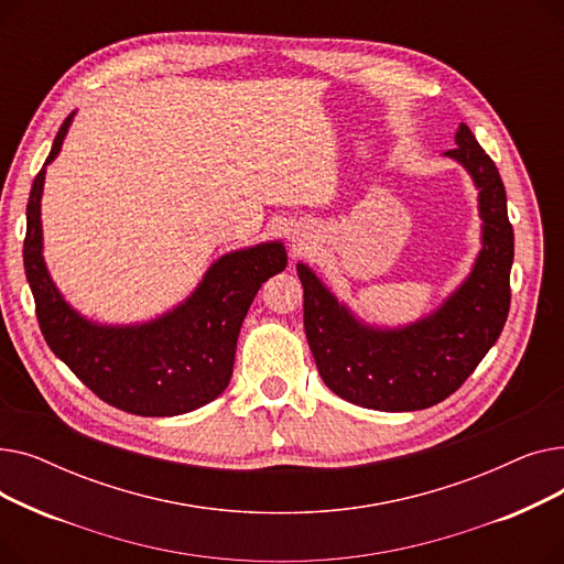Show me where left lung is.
<instances>
[{"label": "left lung", "instance_id": "obj_1", "mask_svg": "<svg viewBox=\"0 0 564 564\" xmlns=\"http://www.w3.org/2000/svg\"><path fill=\"white\" fill-rule=\"evenodd\" d=\"M455 143L443 155L459 162L480 192L482 249L464 283L434 313L398 329L370 327L334 297L308 264L297 262L304 329L319 377L351 404L416 411L446 400L506 327L514 260L506 187L466 123H459Z\"/></svg>", "mask_w": 564, "mask_h": 564}]
</instances>
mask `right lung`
I'll list each match as a JSON object with an SVG mask.
<instances>
[{"mask_svg":"<svg viewBox=\"0 0 564 564\" xmlns=\"http://www.w3.org/2000/svg\"><path fill=\"white\" fill-rule=\"evenodd\" d=\"M73 116L58 128L45 166L62 151ZM45 166L29 194L22 258L50 349L100 400L134 416H177L213 402L228 387L237 336L260 285L285 270L283 245L262 242L221 256L183 304L151 322L98 324L62 297L45 267Z\"/></svg>","mask_w":564,"mask_h":564,"instance_id":"right-lung-1","label":"right lung"}]
</instances>
